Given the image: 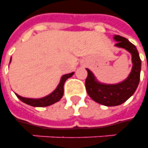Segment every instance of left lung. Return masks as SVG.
Wrapping results in <instances>:
<instances>
[{"mask_svg": "<svg viewBox=\"0 0 148 148\" xmlns=\"http://www.w3.org/2000/svg\"><path fill=\"white\" fill-rule=\"evenodd\" d=\"M114 39L117 43L115 46L124 48L130 52L132 57V70L124 81L115 84L101 83L90 70L87 68L88 77L85 87L88 95L92 100L102 105L112 107L121 104L134 95L140 81L141 60L134 45L124 37L115 35Z\"/></svg>", "mask_w": 148, "mask_h": 148, "instance_id": "left-lung-1", "label": "left lung"}]
</instances>
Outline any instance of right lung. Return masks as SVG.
<instances>
[{"label":"right lung","mask_w":148,"mask_h":148,"mask_svg":"<svg viewBox=\"0 0 148 148\" xmlns=\"http://www.w3.org/2000/svg\"><path fill=\"white\" fill-rule=\"evenodd\" d=\"M11 61V58H10V62ZM74 74V72L70 73V74H67L63 75L60 78V81L58 86L57 87L55 90H53V92L50 94L49 95H47L46 97H42V98H27V97H23L20 95L15 94L18 98L24 103L28 104V105L33 106V107H47V106L51 105L53 103L58 102L61 99L64 95V84L65 81H67V79L73 76V74Z\"/></svg>","instance_id":"add662e5"}]
</instances>
